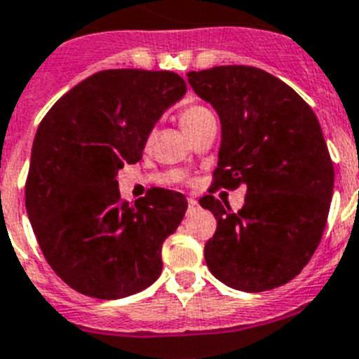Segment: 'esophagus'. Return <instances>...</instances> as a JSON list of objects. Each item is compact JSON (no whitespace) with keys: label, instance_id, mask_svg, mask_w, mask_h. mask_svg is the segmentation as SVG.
I'll list each match as a JSON object with an SVG mask.
<instances>
[{"label":"esophagus","instance_id":"34e87169","mask_svg":"<svg viewBox=\"0 0 359 359\" xmlns=\"http://www.w3.org/2000/svg\"><path fill=\"white\" fill-rule=\"evenodd\" d=\"M187 205H189V210H191V212L196 210V208L200 207V205H198V201L194 200V198H189V200H187Z\"/></svg>","mask_w":359,"mask_h":359}]
</instances>
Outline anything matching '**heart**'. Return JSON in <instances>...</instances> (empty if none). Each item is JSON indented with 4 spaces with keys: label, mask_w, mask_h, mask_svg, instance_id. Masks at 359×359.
I'll list each match as a JSON object with an SVG mask.
<instances>
[{
    "label": "heart",
    "mask_w": 359,
    "mask_h": 359,
    "mask_svg": "<svg viewBox=\"0 0 359 359\" xmlns=\"http://www.w3.org/2000/svg\"><path fill=\"white\" fill-rule=\"evenodd\" d=\"M208 116H212V114H210V110L205 109V107H200V105L187 107V109H184L179 116L180 126H182V130L186 131V133H189L193 128H196L198 124H200L201 121Z\"/></svg>",
    "instance_id": "b5f03b06"
}]
</instances>
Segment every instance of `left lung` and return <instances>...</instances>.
<instances>
[{
    "mask_svg": "<svg viewBox=\"0 0 359 359\" xmlns=\"http://www.w3.org/2000/svg\"><path fill=\"white\" fill-rule=\"evenodd\" d=\"M193 91L221 121L214 186L247 187L238 212L212 194L200 205L217 219L205 243L215 279L247 293L290 283L321 242L333 194V163L311 107L254 66L189 72Z\"/></svg>",
    "mask_w": 359,
    "mask_h": 359,
    "instance_id": "obj_1",
    "label": "left lung"
}]
</instances>
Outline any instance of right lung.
<instances>
[{
  "label": "right lung",
  "instance_id": "add662e5",
  "mask_svg": "<svg viewBox=\"0 0 359 359\" xmlns=\"http://www.w3.org/2000/svg\"><path fill=\"white\" fill-rule=\"evenodd\" d=\"M173 72L105 69L54 103L38 126L26 210L52 270L79 293L117 300L151 286L186 196L151 189L130 205L117 173L142 158L152 128L186 95Z\"/></svg>",
  "mask_w": 359,
  "mask_h": 359
}]
</instances>
